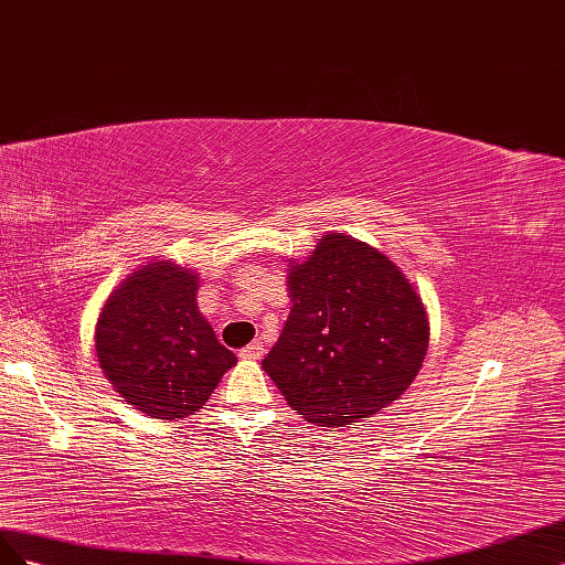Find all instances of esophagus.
<instances>
[{"label":"esophagus","mask_w":565,"mask_h":565,"mask_svg":"<svg viewBox=\"0 0 565 565\" xmlns=\"http://www.w3.org/2000/svg\"><path fill=\"white\" fill-rule=\"evenodd\" d=\"M263 352H265L263 343L255 341V343H250V345H246L244 350H241L238 354H241V358H244V360H260Z\"/></svg>","instance_id":"esophagus-1"}]
</instances>
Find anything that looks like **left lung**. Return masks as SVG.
<instances>
[{
  "instance_id": "1",
  "label": "left lung",
  "mask_w": 565,
  "mask_h": 565,
  "mask_svg": "<svg viewBox=\"0 0 565 565\" xmlns=\"http://www.w3.org/2000/svg\"><path fill=\"white\" fill-rule=\"evenodd\" d=\"M288 315L263 369L302 418L350 426L405 393L428 350L422 298L388 257L327 234L288 269Z\"/></svg>"
}]
</instances>
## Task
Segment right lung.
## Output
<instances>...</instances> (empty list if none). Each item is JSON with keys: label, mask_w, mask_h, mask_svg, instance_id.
<instances>
[{"label": "right lung", "mask_w": 565, "mask_h": 565, "mask_svg": "<svg viewBox=\"0 0 565 565\" xmlns=\"http://www.w3.org/2000/svg\"><path fill=\"white\" fill-rule=\"evenodd\" d=\"M196 291V274L153 263L118 286L96 321L106 379L147 416L174 422L199 412L236 364L201 317Z\"/></svg>", "instance_id": "right-lung-1"}]
</instances>
